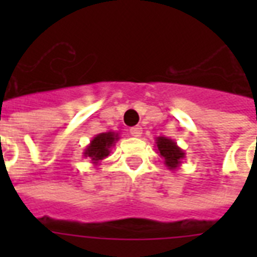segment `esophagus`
I'll use <instances>...</instances> for the list:
<instances>
[{
	"label": "esophagus",
	"mask_w": 257,
	"mask_h": 257,
	"mask_svg": "<svg viewBox=\"0 0 257 257\" xmlns=\"http://www.w3.org/2000/svg\"><path fill=\"white\" fill-rule=\"evenodd\" d=\"M129 132H131L133 137H140L143 135V128L141 126H133V128H131Z\"/></svg>",
	"instance_id": "34e87169"
}]
</instances>
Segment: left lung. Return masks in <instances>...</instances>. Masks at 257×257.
<instances>
[{
	"label": "left lung",
	"mask_w": 257,
	"mask_h": 257,
	"mask_svg": "<svg viewBox=\"0 0 257 257\" xmlns=\"http://www.w3.org/2000/svg\"><path fill=\"white\" fill-rule=\"evenodd\" d=\"M156 151L159 156L163 159L165 167L171 171H175L181 165L183 160L185 159V152L180 148L175 140H172L169 137L159 136L156 137Z\"/></svg>",
	"instance_id": "1"
}]
</instances>
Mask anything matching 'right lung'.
<instances>
[{
  "mask_svg": "<svg viewBox=\"0 0 257 257\" xmlns=\"http://www.w3.org/2000/svg\"><path fill=\"white\" fill-rule=\"evenodd\" d=\"M118 140H120V136L116 132H105L96 135L90 140L88 147L84 149L82 155L84 157L89 159L94 167H97V165H100L101 161L109 156L110 149L114 147Z\"/></svg>",
  "mask_w": 257,
  "mask_h": 257,
  "instance_id": "1",
  "label": "right lung"
}]
</instances>
